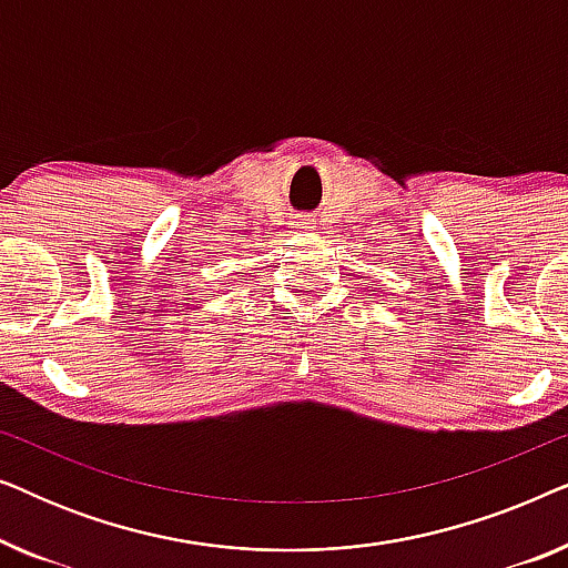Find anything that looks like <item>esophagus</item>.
Listing matches in <instances>:
<instances>
[{"mask_svg":"<svg viewBox=\"0 0 568 568\" xmlns=\"http://www.w3.org/2000/svg\"><path fill=\"white\" fill-rule=\"evenodd\" d=\"M297 224H300V230H313L315 220H313V216H305V220H300Z\"/></svg>","mask_w":568,"mask_h":568,"instance_id":"34e87169","label":"esophagus"}]
</instances>
